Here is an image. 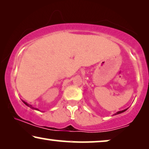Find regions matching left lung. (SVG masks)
<instances>
[{"instance_id":"1","label":"left lung","mask_w":149,"mask_h":149,"mask_svg":"<svg viewBox=\"0 0 149 149\" xmlns=\"http://www.w3.org/2000/svg\"><path fill=\"white\" fill-rule=\"evenodd\" d=\"M127 109H128V108H127V109H124V110H123V111H118V112H117V113H116L114 114L113 115H119V114H121V113H123V112L126 111H127Z\"/></svg>"}]
</instances>
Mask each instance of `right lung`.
Returning a JSON list of instances; mask_svg holds the SVG:
<instances>
[{"mask_svg": "<svg viewBox=\"0 0 149 149\" xmlns=\"http://www.w3.org/2000/svg\"><path fill=\"white\" fill-rule=\"evenodd\" d=\"M22 102H23L26 105V106H28V107H30V108H31V109H35V110H36V111H39V110H38V109H36V108H34L33 107H32V105H30V104H28L27 102H26L25 101H24V100H22Z\"/></svg>", "mask_w": 149, "mask_h": 149, "instance_id": "right-lung-1", "label": "right lung"}]
</instances>
